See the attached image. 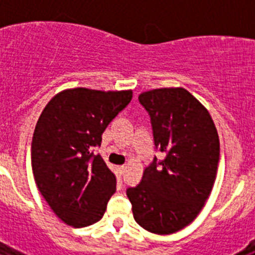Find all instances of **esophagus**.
I'll list each match as a JSON object with an SVG mask.
<instances>
[{"label": "esophagus", "mask_w": 255, "mask_h": 255, "mask_svg": "<svg viewBox=\"0 0 255 255\" xmlns=\"http://www.w3.org/2000/svg\"><path fill=\"white\" fill-rule=\"evenodd\" d=\"M125 170H126V166H119V167H117V171H119V175H124V172H125Z\"/></svg>", "instance_id": "1"}]
</instances>
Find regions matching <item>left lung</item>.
<instances>
[{"mask_svg": "<svg viewBox=\"0 0 255 255\" xmlns=\"http://www.w3.org/2000/svg\"><path fill=\"white\" fill-rule=\"evenodd\" d=\"M150 116L162 161L145 167L126 190L132 216L149 233L170 235L197 218L211 194L220 159V139L208 110L184 88H159L139 96Z\"/></svg>", "mask_w": 255, "mask_h": 255, "instance_id": "1", "label": "left lung"}]
</instances>
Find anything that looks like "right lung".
<instances>
[{
  "label": "right lung",
  "mask_w": 255,
  "mask_h": 255,
  "mask_svg": "<svg viewBox=\"0 0 255 255\" xmlns=\"http://www.w3.org/2000/svg\"><path fill=\"white\" fill-rule=\"evenodd\" d=\"M132 91L65 89L44 107L31 140L38 190L55 215L73 227L101 220L116 191V176L94 148Z\"/></svg>",
  "instance_id": "right-lung-1"
}]
</instances>
